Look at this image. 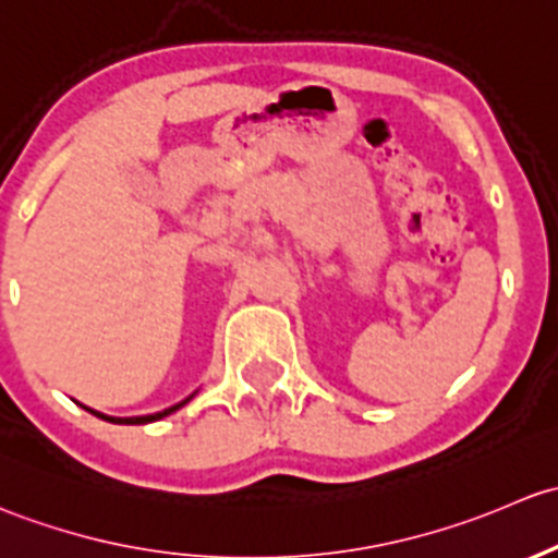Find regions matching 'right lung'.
<instances>
[{"label": "right lung", "instance_id": "right-lung-1", "mask_svg": "<svg viewBox=\"0 0 558 558\" xmlns=\"http://www.w3.org/2000/svg\"><path fill=\"white\" fill-rule=\"evenodd\" d=\"M195 395V392H193ZM193 395L191 398H185L182 400V403H177V405H171V408H163V411H158V413H147V416H125V418H120V416H107V413H101V411H94V408H88V405H83L85 411H90L94 413V416H99V418H105V422H112V424H147V422H158V418H163V416H169V413H174V411H180L182 405L185 403H191L193 400Z\"/></svg>", "mask_w": 558, "mask_h": 558}]
</instances>
